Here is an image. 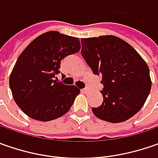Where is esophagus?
<instances>
[{
	"instance_id": "obj_1",
	"label": "esophagus",
	"mask_w": 158,
	"mask_h": 158,
	"mask_svg": "<svg viewBox=\"0 0 158 158\" xmlns=\"http://www.w3.org/2000/svg\"><path fill=\"white\" fill-rule=\"evenodd\" d=\"M81 91H82V93H84V94H86V93H88V91H89V89H81Z\"/></svg>"
}]
</instances>
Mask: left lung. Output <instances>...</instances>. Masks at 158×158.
Segmentation results:
<instances>
[{
    "label": "left lung",
    "mask_w": 158,
    "mask_h": 158,
    "mask_svg": "<svg viewBox=\"0 0 158 158\" xmlns=\"http://www.w3.org/2000/svg\"><path fill=\"white\" fill-rule=\"evenodd\" d=\"M81 53L94 75H102L104 101L92 107L95 116L112 123L132 118L151 89L148 65L123 40L115 36L82 39Z\"/></svg>",
    "instance_id": "obj_1"
}]
</instances>
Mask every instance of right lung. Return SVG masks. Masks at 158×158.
<instances>
[{
    "label": "right lung",
    "instance_id": "right-lung-1",
    "mask_svg": "<svg viewBox=\"0 0 158 158\" xmlns=\"http://www.w3.org/2000/svg\"><path fill=\"white\" fill-rule=\"evenodd\" d=\"M80 48L77 38L48 31L35 39L18 57L9 87L16 105L30 118L49 121L69 112L80 89L54 78L61 60Z\"/></svg>",
    "mask_w": 158,
    "mask_h": 158
}]
</instances>
